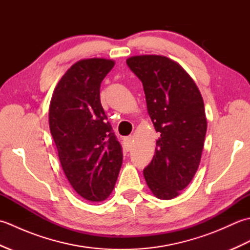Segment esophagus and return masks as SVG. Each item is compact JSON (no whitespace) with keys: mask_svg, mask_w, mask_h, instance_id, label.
I'll use <instances>...</instances> for the list:
<instances>
[{"mask_svg":"<svg viewBox=\"0 0 250 250\" xmlns=\"http://www.w3.org/2000/svg\"><path fill=\"white\" fill-rule=\"evenodd\" d=\"M133 142H134V136L130 135V136H128V137H125V147H126V149H128V150L131 149V147H132V144H133Z\"/></svg>","mask_w":250,"mask_h":250,"instance_id":"esophagus-1","label":"esophagus"}]
</instances>
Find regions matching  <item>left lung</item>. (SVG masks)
<instances>
[{"label":"left lung","instance_id":"8db88e82","mask_svg":"<svg viewBox=\"0 0 250 250\" xmlns=\"http://www.w3.org/2000/svg\"><path fill=\"white\" fill-rule=\"evenodd\" d=\"M126 64L143 83L148 114L160 135L144 177L157 198L171 200L199 167L207 129L203 99L188 73L167 57L135 56Z\"/></svg>","mask_w":250,"mask_h":250}]
</instances>
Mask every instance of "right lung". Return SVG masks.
Here are the masks:
<instances>
[{"mask_svg":"<svg viewBox=\"0 0 250 250\" xmlns=\"http://www.w3.org/2000/svg\"><path fill=\"white\" fill-rule=\"evenodd\" d=\"M115 62L81 60L68 68L52 94L49 128L66 178L83 199H107L118 178L122 148L107 121L100 87Z\"/></svg>","mask_w":250,"mask_h":250,"instance_id":"right-lung-1","label":"right lung"}]
</instances>
